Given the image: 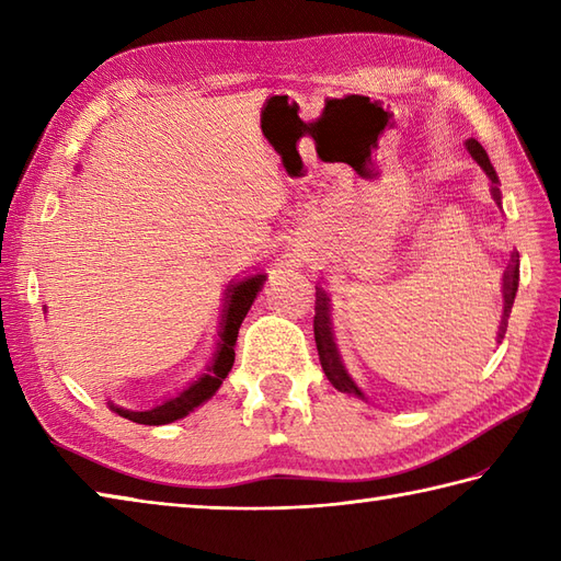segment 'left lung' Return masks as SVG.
Listing matches in <instances>:
<instances>
[{"instance_id":"obj_1","label":"left lung","mask_w":561,"mask_h":561,"mask_svg":"<svg viewBox=\"0 0 561 561\" xmlns=\"http://www.w3.org/2000/svg\"><path fill=\"white\" fill-rule=\"evenodd\" d=\"M465 149L470 151V157L480 163V169L486 173V178H490V181H492V197H494L496 205H502V190H499V175L494 171L490 157H486L484 147L480 145L478 139H468V141H465ZM518 277H520L518 253H511V262H508V267L504 272V279H502L504 316H502V323H499V335H496L499 342L504 340L511 308H514V299H516V291H518ZM313 332H316V347H318V356H320V366H323V371H325L330 383L335 386L340 392H347V396H354V398H359V400H368L366 392L359 386H356V380L350 376L347 366H344L342 356L337 352V342H335V335H332V323H330V294L323 287H316Z\"/></svg>"}]
</instances>
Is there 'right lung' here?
<instances>
[{
    "instance_id": "add662e5",
    "label": "right lung",
    "mask_w": 561,
    "mask_h": 561,
    "mask_svg": "<svg viewBox=\"0 0 561 561\" xmlns=\"http://www.w3.org/2000/svg\"><path fill=\"white\" fill-rule=\"evenodd\" d=\"M265 279H267L265 272H255V274H248L243 279L231 282L229 287H226L217 350H214L211 362L207 364L205 371H202L195 380H190L181 392H175V396L165 398L163 402L153 404V408H147V410H127V408H121V404H115L113 400H108V408L129 422L161 426V424H171L175 420H183V416L197 410L202 402H207L214 392L221 388L224 378L231 371L233 359H236L233 347H236L238 328H241L250 306H253V301L257 299Z\"/></svg>"
}]
</instances>
